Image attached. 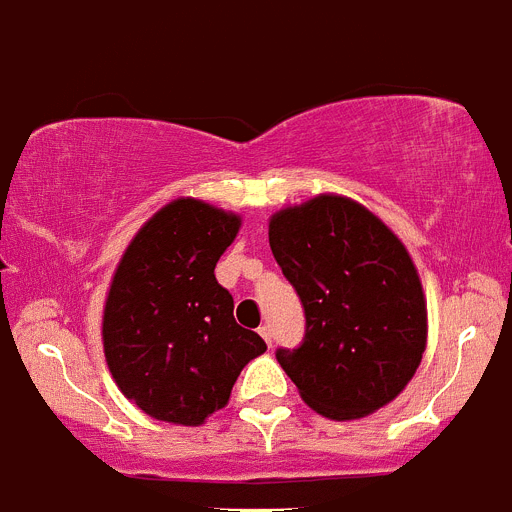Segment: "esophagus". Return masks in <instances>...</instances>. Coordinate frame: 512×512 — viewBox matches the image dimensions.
<instances>
[{
	"label": "esophagus",
	"mask_w": 512,
	"mask_h": 512,
	"mask_svg": "<svg viewBox=\"0 0 512 512\" xmlns=\"http://www.w3.org/2000/svg\"><path fill=\"white\" fill-rule=\"evenodd\" d=\"M259 333H261V338H264V341L271 346V341H274V333H271V325H261Z\"/></svg>",
	"instance_id": "esophagus-1"
}]
</instances>
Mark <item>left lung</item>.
I'll list each match as a JSON object with an SVG mask.
<instances>
[{
	"instance_id": "obj_1",
	"label": "left lung",
	"mask_w": 512,
	"mask_h": 512,
	"mask_svg": "<svg viewBox=\"0 0 512 512\" xmlns=\"http://www.w3.org/2000/svg\"><path fill=\"white\" fill-rule=\"evenodd\" d=\"M269 246L305 307L277 361L312 410L354 420L395 400L425 351L428 315L408 248L359 202L320 194L269 220Z\"/></svg>"
}]
</instances>
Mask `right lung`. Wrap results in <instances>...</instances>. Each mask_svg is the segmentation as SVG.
Here are the masks:
<instances>
[{"label": "right lung", "mask_w": 512, "mask_h": 512, "mask_svg": "<svg viewBox=\"0 0 512 512\" xmlns=\"http://www.w3.org/2000/svg\"><path fill=\"white\" fill-rule=\"evenodd\" d=\"M238 228L233 212L182 197L122 253L104 302V359L122 395L151 418L205 423L266 351L259 333L235 323L233 297L215 279Z\"/></svg>", "instance_id": "1"}]
</instances>
